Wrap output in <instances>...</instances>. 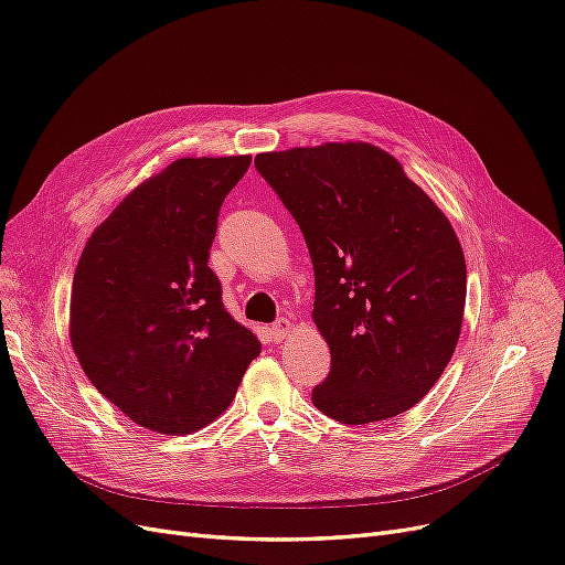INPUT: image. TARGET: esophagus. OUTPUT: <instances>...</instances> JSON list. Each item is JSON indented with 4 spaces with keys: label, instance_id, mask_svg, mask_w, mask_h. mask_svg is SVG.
Returning a JSON list of instances; mask_svg holds the SVG:
<instances>
[{
    "label": "esophagus",
    "instance_id": "obj_1",
    "mask_svg": "<svg viewBox=\"0 0 565 565\" xmlns=\"http://www.w3.org/2000/svg\"><path fill=\"white\" fill-rule=\"evenodd\" d=\"M292 328H295L292 320H289V318H280V320H276V324H273L270 334H273V339H276V341H282V339L289 337V332H292Z\"/></svg>",
    "mask_w": 565,
    "mask_h": 565
}]
</instances>
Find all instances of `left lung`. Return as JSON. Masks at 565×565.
Returning <instances> with one entry per match:
<instances>
[{
    "mask_svg": "<svg viewBox=\"0 0 565 565\" xmlns=\"http://www.w3.org/2000/svg\"><path fill=\"white\" fill-rule=\"evenodd\" d=\"M254 164L295 216L316 270L311 318L332 370L313 405L341 424L417 405L465 320L467 262L448 216L365 141L259 152Z\"/></svg>",
    "mask_w": 565,
    "mask_h": 565,
    "instance_id": "left-lung-1",
    "label": "left lung"
}]
</instances>
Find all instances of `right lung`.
<instances>
[{
    "label": "right lung",
    "instance_id": "right-lung-1",
    "mask_svg": "<svg viewBox=\"0 0 565 565\" xmlns=\"http://www.w3.org/2000/svg\"><path fill=\"white\" fill-rule=\"evenodd\" d=\"M252 156L181 158L117 204L84 245L71 344L89 382L143 429L185 436L233 403L262 341L210 268L221 202Z\"/></svg>",
    "mask_w": 565,
    "mask_h": 565
}]
</instances>
